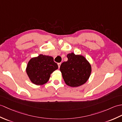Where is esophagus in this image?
Segmentation results:
<instances>
[{"label":"esophagus","mask_w":122,"mask_h":122,"mask_svg":"<svg viewBox=\"0 0 122 122\" xmlns=\"http://www.w3.org/2000/svg\"><path fill=\"white\" fill-rule=\"evenodd\" d=\"M61 63H58V67H59V68H60V66H61Z\"/></svg>","instance_id":"34e87169"}]
</instances>
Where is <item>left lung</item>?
Instances as JSON below:
<instances>
[{
  "instance_id": "left-lung-1",
  "label": "left lung",
  "mask_w": 122,
  "mask_h": 122,
  "mask_svg": "<svg viewBox=\"0 0 122 122\" xmlns=\"http://www.w3.org/2000/svg\"><path fill=\"white\" fill-rule=\"evenodd\" d=\"M68 60L61 64L60 71L65 83L72 87L80 86L88 80L92 66L84 56L74 53L67 55Z\"/></svg>"
}]
</instances>
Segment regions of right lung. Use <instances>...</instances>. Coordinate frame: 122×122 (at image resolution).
Instances as JSON below:
<instances>
[{
  "label": "right lung",
  "instance_id": "obj_1",
  "mask_svg": "<svg viewBox=\"0 0 122 122\" xmlns=\"http://www.w3.org/2000/svg\"><path fill=\"white\" fill-rule=\"evenodd\" d=\"M58 69V66L51 56L39 55L28 62L26 73L30 81L36 85H42L49 81L50 75Z\"/></svg>",
  "mask_w": 122,
  "mask_h": 122
}]
</instances>
